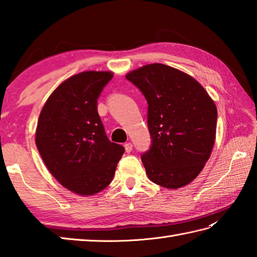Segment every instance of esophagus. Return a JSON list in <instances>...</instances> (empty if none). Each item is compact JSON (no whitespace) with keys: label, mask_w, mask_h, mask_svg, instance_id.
<instances>
[{"label":"esophagus","mask_w":257,"mask_h":257,"mask_svg":"<svg viewBox=\"0 0 257 257\" xmlns=\"http://www.w3.org/2000/svg\"><path fill=\"white\" fill-rule=\"evenodd\" d=\"M133 148H134V147H133V144H125L124 145V150H125V152H128V154H129V152H132L133 151Z\"/></svg>","instance_id":"obj_1"}]
</instances>
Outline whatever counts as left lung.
Returning <instances> with one entry per match:
<instances>
[{
	"mask_svg": "<svg viewBox=\"0 0 257 257\" xmlns=\"http://www.w3.org/2000/svg\"><path fill=\"white\" fill-rule=\"evenodd\" d=\"M148 102L151 138L141 161L152 182L168 189L187 185L202 171L214 145L217 110L191 76L150 64L125 76Z\"/></svg>",
	"mask_w": 257,
	"mask_h": 257,
	"instance_id": "1",
	"label": "left lung"
}]
</instances>
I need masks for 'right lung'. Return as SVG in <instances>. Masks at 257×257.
I'll return each mask as SVG.
<instances>
[{
	"label": "right lung",
	"mask_w": 257,
	"mask_h": 257,
	"mask_svg": "<svg viewBox=\"0 0 257 257\" xmlns=\"http://www.w3.org/2000/svg\"><path fill=\"white\" fill-rule=\"evenodd\" d=\"M109 72H84L54 90L38 119L35 143L50 172L65 188L90 195L108 187L124 148L108 139L97 110Z\"/></svg>",
	"instance_id": "right-lung-1"
}]
</instances>
